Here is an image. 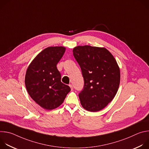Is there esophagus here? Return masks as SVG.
Listing matches in <instances>:
<instances>
[{
  "label": "esophagus",
  "instance_id": "esophagus-1",
  "mask_svg": "<svg viewBox=\"0 0 149 149\" xmlns=\"http://www.w3.org/2000/svg\"><path fill=\"white\" fill-rule=\"evenodd\" d=\"M69 86H70V87L71 88V91H72V90H73V89H74V88H73V86H72L71 84H70V85H69Z\"/></svg>",
  "mask_w": 149,
  "mask_h": 149
}]
</instances>
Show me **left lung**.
I'll return each instance as SVG.
<instances>
[{
  "label": "left lung",
  "instance_id": "left-lung-1",
  "mask_svg": "<svg viewBox=\"0 0 149 149\" xmlns=\"http://www.w3.org/2000/svg\"><path fill=\"white\" fill-rule=\"evenodd\" d=\"M72 51L84 79V89L79 94L82 107L91 112L100 111L118 91L120 71L117 62L105 48L77 46Z\"/></svg>",
  "mask_w": 149,
  "mask_h": 149
}]
</instances>
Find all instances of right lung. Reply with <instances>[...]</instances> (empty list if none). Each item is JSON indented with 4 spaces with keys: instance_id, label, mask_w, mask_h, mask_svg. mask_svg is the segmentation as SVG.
<instances>
[{
    "instance_id": "add662e5",
    "label": "right lung",
    "mask_w": 149,
    "mask_h": 149,
    "mask_svg": "<svg viewBox=\"0 0 149 149\" xmlns=\"http://www.w3.org/2000/svg\"><path fill=\"white\" fill-rule=\"evenodd\" d=\"M63 47H49L42 51L27 68L25 83L28 94L43 109L51 110L58 107L71 91L61 81L56 68L65 52Z\"/></svg>"
}]
</instances>
